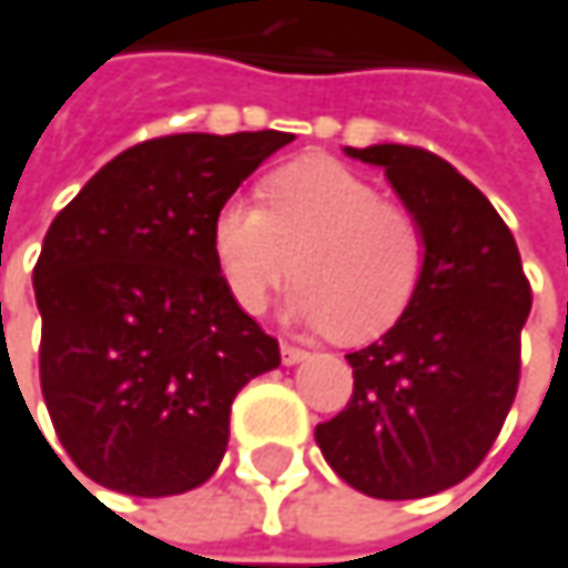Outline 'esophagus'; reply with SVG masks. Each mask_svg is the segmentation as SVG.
Wrapping results in <instances>:
<instances>
[{"label":"esophagus","instance_id":"esophagus-1","mask_svg":"<svg viewBox=\"0 0 568 568\" xmlns=\"http://www.w3.org/2000/svg\"><path fill=\"white\" fill-rule=\"evenodd\" d=\"M280 353H283L285 366H295V363H305V359H308V351H302V347H292V344H283V347H280Z\"/></svg>","mask_w":568,"mask_h":568}]
</instances>
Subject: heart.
<instances>
[{"mask_svg":"<svg viewBox=\"0 0 568 568\" xmlns=\"http://www.w3.org/2000/svg\"><path fill=\"white\" fill-rule=\"evenodd\" d=\"M263 209L231 199L212 221V256L241 312L260 315L292 276L288 315L341 341H373L415 302L424 227L341 160L298 156L273 170Z\"/></svg>","mask_w":568,"mask_h":568,"instance_id":"b5f03b06","label":"heart"}]
</instances>
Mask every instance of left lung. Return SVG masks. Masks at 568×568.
Segmentation results:
<instances>
[{
    "label": "left lung",
    "instance_id": "1",
    "mask_svg": "<svg viewBox=\"0 0 568 568\" xmlns=\"http://www.w3.org/2000/svg\"><path fill=\"white\" fill-rule=\"evenodd\" d=\"M344 151L383 166L424 227L427 263L408 312L347 353L351 402L317 424L315 440L356 491L427 498L463 483L508 417L530 283L508 224L447 160L405 144Z\"/></svg>",
    "mask_w": 568,
    "mask_h": 568
}]
</instances>
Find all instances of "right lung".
<instances>
[{
  "mask_svg": "<svg viewBox=\"0 0 568 568\" xmlns=\"http://www.w3.org/2000/svg\"><path fill=\"white\" fill-rule=\"evenodd\" d=\"M285 131L170 134L109 160L53 217L34 266L41 392L92 483L163 498L202 485L227 450L231 402L280 366L237 308L212 221Z\"/></svg>",
  "mask_w": 568,
  "mask_h": 568,
  "instance_id": "1",
  "label": "right lung"
}]
</instances>
